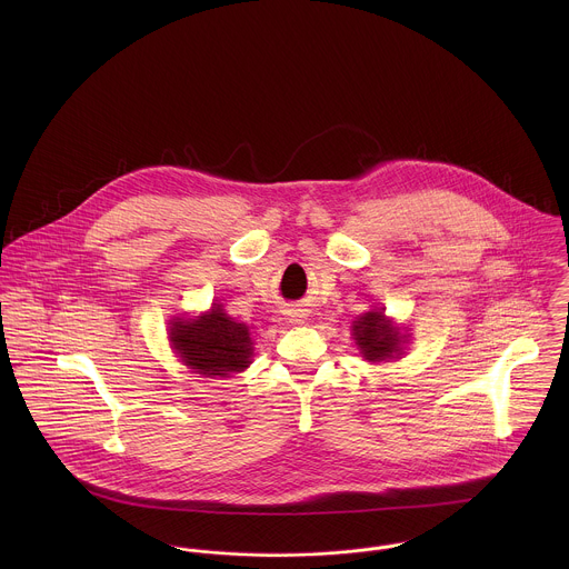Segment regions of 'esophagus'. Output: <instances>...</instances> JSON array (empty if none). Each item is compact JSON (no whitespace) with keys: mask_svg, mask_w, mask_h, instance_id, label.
Masks as SVG:
<instances>
[{"mask_svg":"<svg viewBox=\"0 0 569 569\" xmlns=\"http://www.w3.org/2000/svg\"><path fill=\"white\" fill-rule=\"evenodd\" d=\"M291 318H296V316H291ZM296 322H298V320H296Z\"/></svg>","mask_w":569,"mask_h":569,"instance_id":"1","label":"esophagus"}]
</instances>
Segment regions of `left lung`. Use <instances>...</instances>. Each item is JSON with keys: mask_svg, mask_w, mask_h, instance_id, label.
Listing matches in <instances>:
<instances>
[{"mask_svg": "<svg viewBox=\"0 0 569 569\" xmlns=\"http://www.w3.org/2000/svg\"><path fill=\"white\" fill-rule=\"evenodd\" d=\"M355 339L363 357L370 361H383L401 350V332L390 325L381 311H370L361 316L355 325Z\"/></svg>", "mask_w": 569, "mask_h": 569, "instance_id": "1", "label": "left lung"}]
</instances>
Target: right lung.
Here are the masks:
<instances>
[{"label": "right lung", "instance_id": "add662e5", "mask_svg": "<svg viewBox=\"0 0 569 569\" xmlns=\"http://www.w3.org/2000/svg\"><path fill=\"white\" fill-rule=\"evenodd\" d=\"M170 341L183 363L206 377H226L249 366V328L228 318L221 305H214L199 320L172 322Z\"/></svg>", "mask_w": 569, "mask_h": 569}]
</instances>
